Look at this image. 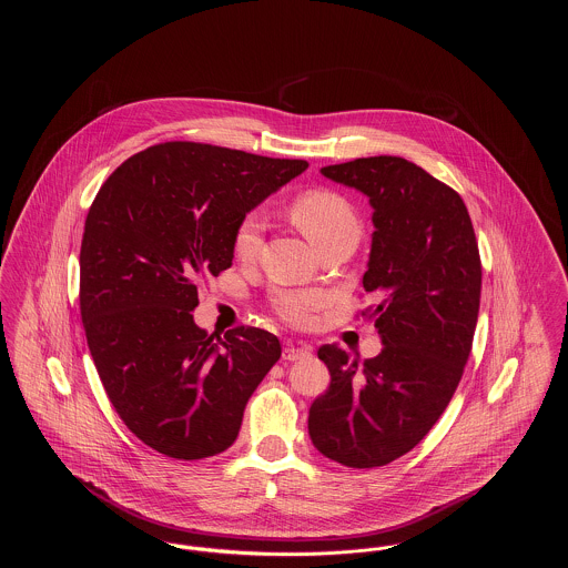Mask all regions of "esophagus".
<instances>
[{"mask_svg":"<svg viewBox=\"0 0 568 568\" xmlns=\"http://www.w3.org/2000/svg\"><path fill=\"white\" fill-rule=\"evenodd\" d=\"M311 356V347L308 345H293L288 343L282 352V358L284 361H302V358H308Z\"/></svg>","mask_w":568,"mask_h":568,"instance_id":"1","label":"esophagus"}]
</instances>
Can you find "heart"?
Wrapping results in <instances>:
<instances>
[{
    "mask_svg": "<svg viewBox=\"0 0 568 568\" xmlns=\"http://www.w3.org/2000/svg\"><path fill=\"white\" fill-rule=\"evenodd\" d=\"M291 219L306 234V239L317 248L341 236H352L358 241L361 223L352 205L336 192L308 190L291 203ZM262 216L257 212L244 214L234 234V251L239 257L251 260L262 246ZM275 313L291 325H308L315 313L325 304L320 291H295L282 288L271 297Z\"/></svg>",
    "mask_w": 568,
    "mask_h": 568,
    "instance_id": "1",
    "label": "heart"
}]
</instances>
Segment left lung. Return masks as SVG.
Returning a JSON list of instances; mask_svg holds the SVG:
<instances>
[{
    "instance_id": "1",
    "label": "left lung",
    "mask_w": 568,
    "mask_h": 568,
    "mask_svg": "<svg viewBox=\"0 0 568 568\" xmlns=\"http://www.w3.org/2000/svg\"><path fill=\"white\" fill-rule=\"evenodd\" d=\"M322 174L356 187L374 210L363 288L383 352L358 361L322 345L329 387L308 415L315 448L347 468H376L415 448L450 403L481 300V257L462 196L403 158L325 165Z\"/></svg>"
}]
</instances>
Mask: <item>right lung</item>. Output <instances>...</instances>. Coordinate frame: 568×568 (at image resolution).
<instances>
[{"label":"right lung","instance_id":"1","mask_svg":"<svg viewBox=\"0 0 568 568\" xmlns=\"http://www.w3.org/2000/svg\"><path fill=\"white\" fill-rule=\"evenodd\" d=\"M308 168L196 142L129 158L95 194L81 244V317L129 430L172 459L227 450L282 345L260 327L194 324L196 284L232 266L244 214Z\"/></svg>","mask_w":568,"mask_h":568}]
</instances>
